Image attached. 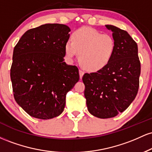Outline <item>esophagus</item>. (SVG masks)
<instances>
[{
    "label": "esophagus",
    "instance_id": "esophagus-1",
    "mask_svg": "<svg viewBox=\"0 0 152 152\" xmlns=\"http://www.w3.org/2000/svg\"><path fill=\"white\" fill-rule=\"evenodd\" d=\"M83 74H84V71H83L82 70H79V76H80V78H82V77H83Z\"/></svg>",
    "mask_w": 152,
    "mask_h": 152
}]
</instances>
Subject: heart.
Instances as JSON below:
<instances>
[{"label": "heart", "mask_w": 152, "mask_h": 152, "mask_svg": "<svg viewBox=\"0 0 152 152\" xmlns=\"http://www.w3.org/2000/svg\"><path fill=\"white\" fill-rule=\"evenodd\" d=\"M72 40L65 43L66 58L72 61L78 53L82 66L89 71L102 69L114 55L116 42L114 38L91 28L83 27L75 31Z\"/></svg>", "instance_id": "heart-1"}]
</instances>
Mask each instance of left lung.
<instances>
[{
  "mask_svg": "<svg viewBox=\"0 0 152 152\" xmlns=\"http://www.w3.org/2000/svg\"><path fill=\"white\" fill-rule=\"evenodd\" d=\"M105 26L116 42L114 56L102 69L82 78L88 111L100 118L114 117L129 106L137 94L141 73L137 43L126 31Z\"/></svg>",
  "mask_w": 152,
  "mask_h": 152,
  "instance_id": "8db88e82",
  "label": "left lung"
}]
</instances>
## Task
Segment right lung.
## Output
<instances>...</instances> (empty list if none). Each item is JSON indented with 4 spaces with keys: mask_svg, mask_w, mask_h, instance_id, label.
I'll use <instances>...</instances> for the list:
<instances>
[{
    "mask_svg": "<svg viewBox=\"0 0 152 152\" xmlns=\"http://www.w3.org/2000/svg\"><path fill=\"white\" fill-rule=\"evenodd\" d=\"M69 26L47 23L30 29L13 49L10 79L15 102L40 119L58 116L66 95L79 80L76 66L64 62Z\"/></svg>",
    "mask_w": 152,
    "mask_h": 152,
    "instance_id": "add662e5",
    "label": "right lung"
}]
</instances>
